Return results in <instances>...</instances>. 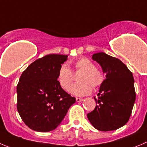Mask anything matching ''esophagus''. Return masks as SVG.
<instances>
[{
	"instance_id": "esophagus-1",
	"label": "esophagus",
	"mask_w": 147,
	"mask_h": 147,
	"mask_svg": "<svg viewBox=\"0 0 147 147\" xmlns=\"http://www.w3.org/2000/svg\"><path fill=\"white\" fill-rule=\"evenodd\" d=\"M83 98H76V101H78V102H80V101H83Z\"/></svg>"
}]
</instances>
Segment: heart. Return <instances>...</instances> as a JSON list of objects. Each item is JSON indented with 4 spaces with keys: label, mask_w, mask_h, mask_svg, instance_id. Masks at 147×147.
Segmentation results:
<instances>
[{
    "label": "heart",
    "mask_w": 147,
    "mask_h": 147,
    "mask_svg": "<svg viewBox=\"0 0 147 147\" xmlns=\"http://www.w3.org/2000/svg\"><path fill=\"white\" fill-rule=\"evenodd\" d=\"M73 67L75 72H81L78 78L79 83L74 85L70 90L74 95L81 96L88 95L92 91V88L96 90L103 83L104 75L89 59L86 57L78 59L73 63ZM57 80L64 90L68 91L70 89L74 76L66 64L60 67L57 73Z\"/></svg>",
    "instance_id": "heart-1"
}]
</instances>
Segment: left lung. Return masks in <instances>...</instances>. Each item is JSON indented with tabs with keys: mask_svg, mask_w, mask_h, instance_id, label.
<instances>
[{
	"mask_svg": "<svg viewBox=\"0 0 147 147\" xmlns=\"http://www.w3.org/2000/svg\"><path fill=\"white\" fill-rule=\"evenodd\" d=\"M92 59L101 65L106 78L101 83L96 105L88 118L101 131L117 130L127 123L136 100L134 79L127 66L119 59L104 52L94 53Z\"/></svg>",
	"mask_w": 147,
	"mask_h": 147,
	"instance_id": "1",
	"label": "left lung"
}]
</instances>
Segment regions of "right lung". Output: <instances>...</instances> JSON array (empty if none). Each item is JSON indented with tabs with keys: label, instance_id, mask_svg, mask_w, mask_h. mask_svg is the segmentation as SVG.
Segmentation results:
<instances>
[{
	"label": "right lung",
	"instance_id": "right-lung-1",
	"mask_svg": "<svg viewBox=\"0 0 147 147\" xmlns=\"http://www.w3.org/2000/svg\"><path fill=\"white\" fill-rule=\"evenodd\" d=\"M67 59V55H46L22 74L16 87L17 110L30 129L53 131L75 102V97L64 91L57 80L59 69Z\"/></svg>",
	"mask_w": 147,
	"mask_h": 147
}]
</instances>
